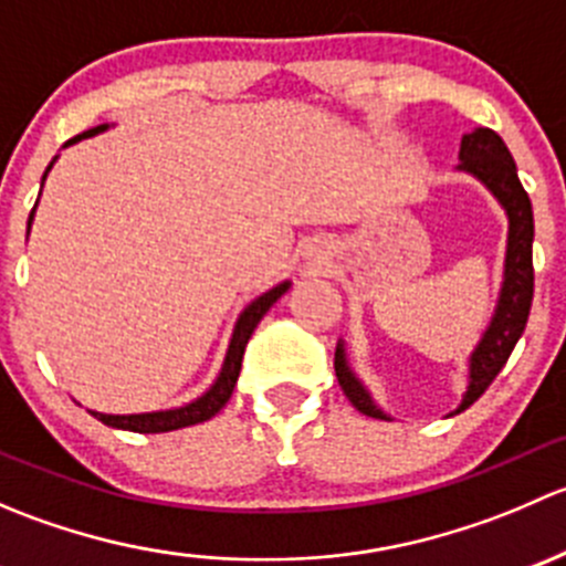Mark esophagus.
Here are the masks:
<instances>
[{"mask_svg":"<svg viewBox=\"0 0 566 566\" xmlns=\"http://www.w3.org/2000/svg\"><path fill=\"white\" fill-rule=\"evenodd\" d=\"M317 260H319V256H317Z\"/></svg>","mask_w":566,"mask_h":566,"instance_id":"34e87169","label":"esophagus"}]
</instances>
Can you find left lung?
Here are the masks:
<instances>
[{"instance_id": "obj_1", "label": "left lung", "mask_w": 566, "mask_h": 566, "mask_svg": "<svg viewBox=\"0 0 566 566\" xmlns=\"http://www.w3.org/2000/svg\"><path fill=\"white\" fill-rule=\"evenodd\" d=\"M458 172L471 175L473 180L482 182L495 202L506 213V251H504V273H501L499 298H495L493 315L484 325L482 336L473 345L468 356V386L462 391L458 408L449 416L462 413L471 408L484 389L495 380L501 367L506 364L510 353L515 350L517 339L526 331V319L531 312V298H534V265H531V247H534V210L526 188L521 186L517 167L512 153L506 150L504 139L490 128H473L460 139V164ZM336 380L342 391L347 394L353 405L364 416L373 419L394 421L378 402L373 391L364 386V380L353 373L350 358H347L345 339H339L334 356Z\"/></svg>"}]
</instances>
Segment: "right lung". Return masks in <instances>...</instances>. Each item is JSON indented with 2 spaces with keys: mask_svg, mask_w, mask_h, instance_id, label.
Masks as SVG:
<instances>
[{
  "mask_svg": "<svg viewBox=\"0 0 566 566\" xmlns=\"http://www.w3.org/2000/svg\"><path fill=\"white\" fill-rule=\"evenodd\" d=\"M108 128H114V123L112 125L108 123L95 125V128H90V130H84V134L67 139L62 147H71L82 139H93V136L104 134V130H108ZM56 158L60 156L51 158V164L45 167L43 180L40 182H45V177H49L51 167L56 164ZM40 191H43V186H40ZM35 210H38V202H35V208H32L30 221H27V235H30V227H32V221H35ZM290 284L293 282H290V279H284V282H279L276 287L265 290V293L256 295L251 304L243 306V312L238 315L235 325H232V336H230V345H227V353H224V364H221V369H219V375H216L213 384L199 394L197 399L180 405V408L145 410V413H101V410H90V413H93L98 421H104L106 427H114V430H128V432H172V430H180V427H191V424H199V421L213 419V416L224 408L227 399L232 397V389H235V384H238V375H241L243 350H247L256 323L268 315V310H271V306L276 304L284 293H287Z\"/></svg>",
  "mask_w": 566,
  "mask_h": 566,
  "instance_id": "add662e5",
  "label": "right lung"
}]
</instances>
